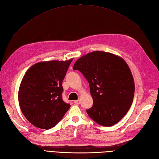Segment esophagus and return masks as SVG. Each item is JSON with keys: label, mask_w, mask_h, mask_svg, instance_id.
<instances>
[{"label": "esophagus", "mask_w": 159, "mask_h": 159, "mask_svg": "<svg viewBox=\"0 0 159 159\" xmlns=\"http://www.w3.org/2000/svg\"><path fill=\"white\" fill-rule=\"evenodd\" d=\"M74 103L76 105H79L80 103V100H76V101H74Z\"/></svg>", "instance_id": "obj_1"}]
</instances>
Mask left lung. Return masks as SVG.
<instances>
[{"label":"left lung","instance_id":"left-lung-1","mask_svg":"<svg viewBox=\"0 0 159 159\" xmlns=\"http://www.w3.org/2000/svg\"><path fill=\"white\" fill-rule=\"evenodd\" d=\"M79 70L88 80L93 98L89 117L104 127L118 123L131 106L134 83L131 71L123 59L113 54L96 51L76 61Z\"/></svg>","mask_w":159,"mask_h":159}]
</instances>
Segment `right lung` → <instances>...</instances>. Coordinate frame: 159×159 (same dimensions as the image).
<instances>
[{
  "instance_id": "right-lung-1",
  "label": "right lung",
  "mask_w": 159,
  "mask_h": 159,
  "mask_svg": "<svg viewBox=\"0 0 159 159\" xmlns=\"http://www.w3.org/2000/svg\"><path fill=\"white\" fill-rule=\"evenodd\" d=\"M72 61H42L25 74L18 91L23 115L36 127L49 129L63 119L70 104L62 99L63 81Z\"/></svg>"
}]
</instances>
